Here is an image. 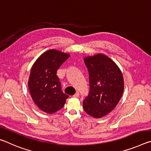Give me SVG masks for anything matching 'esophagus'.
Returning <instances> with one entry per match:
<instances>
[{
    "label": "esophagus",
    "instance_id": "esophagus-1",
    "mask_svg": "<svg viewBox=\"0 0 151 151\" xmlns=\"http://www.w3.org/2000/svg\"><path fill=\"white\" fill-rule=\"evenodd\" d=\"M79 94H79L78 92H76V93L75 94H74L73 96L74 97H78L79 96Z\"/></svg>",
    "mask_w": 151,
    "mask_h": 151
}]
</instances>
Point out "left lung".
Wrapping results in <instances>:
<instances>
[{
    "instance_id": "obj_1",
    "label": "left lung",
    "mask_w": 151,
    "mask_h": 151,
    "mask_svg": "<svg viewBox=\"0 0 151 151\" xmlns=\"http://www.w3.org/2000/svg\"><path fill=\"white\" fill-rule=\"evenodd\" d=\"M89 74L90 91L83 101L88 115L99 119L111 112L119 103L124 91V79L116 64L104 54L84 58Z\"/></svg>"
}]
</instances>
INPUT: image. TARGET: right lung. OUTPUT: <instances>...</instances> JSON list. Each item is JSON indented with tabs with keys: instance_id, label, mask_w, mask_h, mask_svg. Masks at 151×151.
I'll return each mask as SVG.
<instances>
[{
	"instance_id": "right-lung-1",
	"label": "right lung",
	"mask_w": 151,
	"mask_h": 151,
	"mask_svg": "<svg viewBox=\"0 0 151 151\" xmlns=\"http://www.w3.org/2000/svg\"><path fill=\"white\" fill-rule=\"evenodd\" d=\"M69 57L68 53L50 49L33 64L28 85L33 101L43 112L52 114L59 111L68 98L61 91L57 70Z\"/></svg>"
}]
</instances>
